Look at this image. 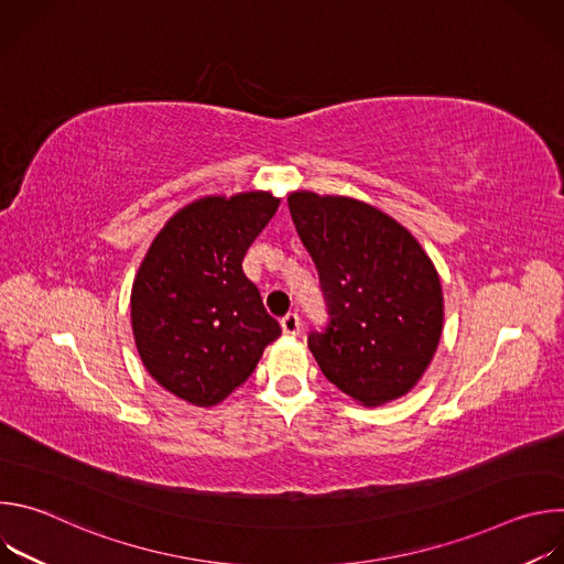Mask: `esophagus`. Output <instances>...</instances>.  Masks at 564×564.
<instances>
[{"label": "esophagus", "mask_w": 564, "mask_h": 564, "mask_svg": "<svg viewBox=\"0 0 564 564\" xmlns=\"http://www.w3.org/2000/svg\"><path fill=\"white\" fill-rule=\"evenodd\" d=\"M281 328L288 337H296L299 330H301V316L296 312H290L281 318Z\"/></svg>", "instance_id": "obj_1"}]
</instances>
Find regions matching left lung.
<instances>
[{
    "mask_svg": "<svg viewBox=\"0 0 564 564\" xmlns=\"http://www.w3.org/2000/svg\"><path fill=\"white\" fill-rule=\"evenodd\" d=\"M288 205L328 310L326 328L307 335L321 372L364 406L406 394L442 337L431 259L409 229L361 200L294 192Z\"/></svg>",
    "mask_w": 564,
    "mask_h": 564,
    "instance_id": "obj_1",
    "label": "left lung"
}]
</instances>
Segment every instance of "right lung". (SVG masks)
<instances>
[{"label": "right lung", "instance_id": "1", "mask_svg": "<svg viewBox=\"0 0 564 564\" xmlns=\"http://www.w3.org/2000/svg\"><path fill=\"white\" fill-rule=\"evenodd\" d=\"M279 203L265 192L200 198L160 229L138 270L131 324L140 359L194 406H214L246 383L281 335L243 272Z\"/></svg>", "mask_w": 564, "mask_h": 564}]
</instances>
